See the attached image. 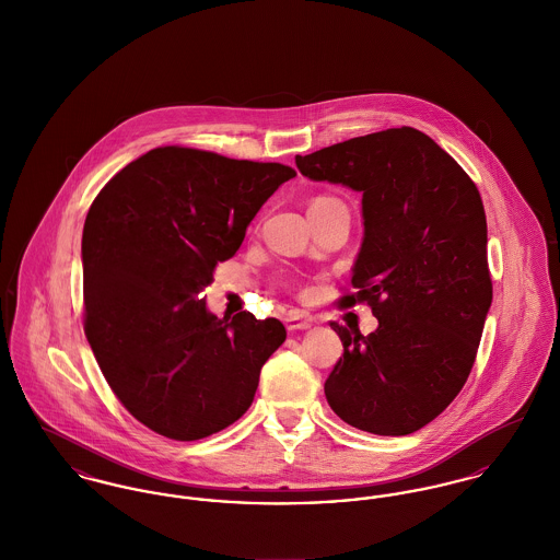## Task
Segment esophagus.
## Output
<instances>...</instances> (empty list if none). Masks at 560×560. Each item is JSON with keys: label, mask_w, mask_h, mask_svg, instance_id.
Returning a JSON list of instances; mask_svg holds the SVG:
<instances>
[{"label": "esophagus", "mask_w": 560, "mask_h": 560, "mask_svg": "<svg viewBox=\"0 0 560 560\" xmlns=\"http://www.w3.org/2000/svg\"><path fill=\"white\" fill-rule=\"evenodd\" d=\"M312 323H314L312 316H307V314H303V312H289L287 318H284V325H287V329H289L291 334L310 329Z\"/></svg>", "instance_id": "34e87169"}]
</instances>
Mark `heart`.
Returning <instances> with one entry per match:
<instances>
[{
  "mask_svg": "<svg viewBox=\"0 0 560 560\" xmlns=\"http://www.w3.org/2000/svg\"><path fill=\"white\" fill-rule=\"evenodd\" d=\"M337 199L334 197H316L310 206H323V203H336Z\"/></svg>",
  "mask_w": 560,
  "mask_h": 560,
  "instance_id": "heart-1",
  "label": "heart"
}]
</instances>
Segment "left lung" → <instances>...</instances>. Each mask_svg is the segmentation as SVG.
Wrapping results in <instances>:
<instances>
[{
    "label": "left lung",
    "mask_w": 560,
    "mask_h": 560,
    "mask_svg": "<svg viewBox=\"0 0 560 560\" xmlns=\"http://www.w3.org/2000/svg\"><path fill=\"white\" fill-rule=\"evenodd\" d=\"M299 172L363 195L357 295L377 329L331 323L343 357L325 382L337 416L373 435H410L452 404L476 361L492 282L482 197L418 129L352 138L295 156Z\"/></svg>",
    "instance_id": "8db88e82"
}]
</instances>
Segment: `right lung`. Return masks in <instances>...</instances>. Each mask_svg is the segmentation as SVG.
Segmentation results:
<instances>
[{
    "label": "right lung",
    "mask_w": 560,
    "mask_h": 560,
    "mask_svg": "<svg viewBox=\"0 0 560 560\" xmlns=\"http://www.w3.org/2000/svg\"><path fill=\"white\" fill-rule=\"evenodd\" d=\"M280 163L165 147L122 167L82 231L84 334L114 395L154 433L203 440L250 408L278 318H219L201 293L276 188Z\"/></svg>",
    "instance_id": "obj_1"
}]
</instances>
